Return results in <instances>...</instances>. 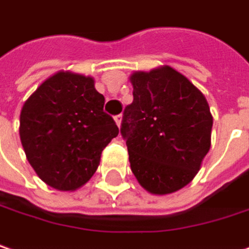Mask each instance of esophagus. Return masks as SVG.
Listing matches in <instances>:
<instances>
[{"label": "esophagus", "mask_w": 249, "mask_h": 249, "mask_svg": "<svg viewBox=\"0 0 249 249\" xmlns=\"http://www.w3.org/2000/svg\"><path fill=\"white\" fill-rule=\"evenodd\" d=\"M114 120H115L117 125L120 126V125H121V121H123V115H121V114H118V115H115V117H114Z\"/></svg>", "instance_id": "obj_1"}]
</instances>
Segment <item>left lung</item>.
<instances>
[{
	"label": "left lung",
	"mask_w": 249,
	"mask_h": 249,
	"mask_svg": "<svg viewBox=\"0 0 249 249\" xmlns=\"http://www.w3.org/2000/svg\"><path fill=\"white\" fill-rule=\"evenodd\" d=\"M134 101L121 135L131 170L152 195H168L197 175L212 145L213 117L203 93L169 66L131 76Z\"/></svg>",
	"instance_id": "obj_1"
}]
</instances>
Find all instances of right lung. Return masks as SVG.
<instances>
[{"instance_id": "right-lung-1", "label": "right lung", "mask_w": 249, "mask_h": 249, "mask_svg": "<svg viewBox=\"0 0 249 249\" xmlns=\"http://www.w3.org/2000/svg\"><path fill=\"white\" fill-rule=\"evenodd\" d=\"M104 95L93 77L59 71L45 80L21 111L19 137L37 176L57 190H76L90 180L103 149L118 135L104 112Z\"/></svg>"}]
</instances>
